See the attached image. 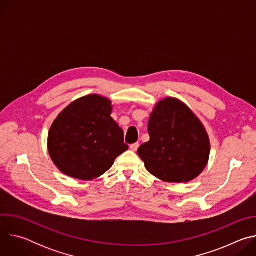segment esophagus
<instances>
[{"label":"esophagus","instance_id":"34e87169","mask_svg":"<svg viewBox=\"0 0 256 256\" xmlns=\"http://www.w3.org/2000/svg\"><path fill=\"white\" fill-rule=\"evenodd\" d=\"M140 147V144L138 142H134V144H130V150L132 151H134V152H136V150H138V148Z\"/></svg>","mask_w":256,"mask_h":256}]
</instances>
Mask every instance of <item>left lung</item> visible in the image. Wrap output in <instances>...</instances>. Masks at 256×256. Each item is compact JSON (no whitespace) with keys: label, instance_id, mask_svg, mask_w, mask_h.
<instances>
[{"label":"left lung","instance_id":"1","mask_svg":"<svg viewBox=\"0 0 256 256\" xmlns=\"http://www.w3.org/2000/svg\"><path fill=\"white\" fill-rule=\"evenodd\" d=\"M150 140L138 155L152 175L165 182H188L206 168L208 134L192 109L179 99L166 97L154 107L148 124Z\"/></svg>","mask_w":256,"mask_h":256}]
</instances>
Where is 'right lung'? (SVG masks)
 Segmentation results:
<instances>
[{
	"label": "right lung",
	"instance_id": "obj_1",
	"mask_svg": "<svg viewBox=\"0 0 256 256\" xmlns=\"http://www.w3.org/2000/svg\"><path fill=\"white\" fill-rule=\"evenodd\" d=\"M112 112L110 100L91 94L72 101L58 116L48 132V149L60 172L93 180L128 149Z\"/></svg>",
	"mask_w": 256,
	"mask_h": 256
}]
</instances>
